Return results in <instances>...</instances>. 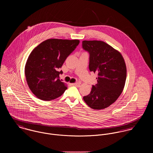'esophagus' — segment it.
<instances>
[{
    "label": "esophagus",
    "mask_w": 153,
    "mask_h": 153,
    "mask_svg": "<svg viewBox=\"0 0 153 153\" xmlns=\"http://www.w3.org/2000/svg\"><path fill=\"white\" fill-rule=\"evenodd\" d=\"M72 85L73 86H75V87H79V85H80V83H79V82H76V83L72 84Z\"/></svg>",
    "instance_id": "1"
}]
</instances>
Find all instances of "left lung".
I'll return each mask as SVG.
<instances>
[{"label":"left lung","instance_id":"obj_1","mask_svg":"<svg viewBox=\"0 0 153 153\" xmlns=\"http://www.w3.org/2000/svg\"><path fill=\"white\" fill-rule=\"evenodd\" d=\"M82 48L89 54V71L98 74L97 84L83 99L92 109L106 108L118 99L124 88V59L118 51L103 41H83Z\"/></svg>","mask_w":153,"mask_h":153}]
</instances>
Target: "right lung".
Wrapping results in <instances>:
<instances>
[{"label": "right lung", "mask_w": 153, "mask_h": 153, "mask_svg": "<svg viewBox=\"0 0 153 153\" xmlns=\"http://www.w3.org/2000/svg\"><path fill=\"white\" fill-rule=\"evenodd\" d=\"M79 41L49 39L29 55L25 68L27 85L40 100L51 101L61 96L67 87L60 80L59 69L75 49Z\"/></svg>", "instance_id": "add662e5"}]
</instances>
